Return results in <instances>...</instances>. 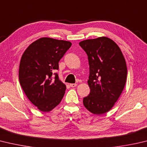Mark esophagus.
I'll use <instances>...</instances> for the list:
<instances>
[{
  "instance_id": "34e87169",
  "label": "esophagus",
  "mask_w": 147,
  "mask_h": 147,
  "mask_svg": "<svg viewBox=\"0 0 147 147\" xmlns=\"http://www.w3.org/2000/svg\"><path fill=\"white\" fill-rule=\"evenodd\" d=\"M77 85V84H70V86L71 87H75Z\"/></svg>"
}]
</instances>
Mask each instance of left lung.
Wrapping results in <instances>:
<instances>
[{
  "label": "left lung",
  "mask_w": 147,
  "mask_h": 147,
  "mask_svg": "<svg viewBox=\"0 0 147 147\" xmlns=\"http://www.w3.org/2000/svg\"><path fill=\"white\" fill-rule=\"evenodd\" d=\"M88 56L89 95L83 100L88 111L102 114L110 111L124 89L127 69L125 58L115 42L107 37L79 43Z\"/></svg>",
  "instance_id": "8db88e82"
}]
</instances>
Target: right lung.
Returning <instances> with one entry per match:
<instances>
[{"instance_id": "1", "label": "right lung", "mask_w": 147, "mask_h": 147, "mask_svg": "<svg viewBox=\"0 0 147 147\" xmlns=\"http://www.w3.org/2000/svg\"><path fill=\"white\" fill-rule=\"evenodd\" d=\"M70 42L41 38L26 49L19 66V82L24 92L34 106L49 112L60 103L65 85L58 74V62L71 47Z\"/></svg>"}]
</instances>
